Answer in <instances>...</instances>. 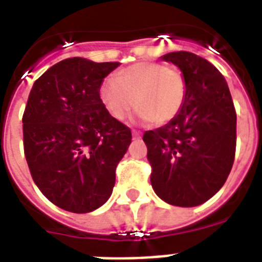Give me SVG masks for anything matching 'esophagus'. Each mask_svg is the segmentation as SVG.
<instances>
[{"label":"esophagus","mask_w":262,"mask_h":262,"mask_svg":"<svg viewBox=\"0 0 262 262\" xmlns=\"http://www.w3.org/2000/svg\"><path fill=\"white\" fill-rule=\"evenodd\" d=\"M132 135H133V138H135V140H138V138L141 137V133H140V132H137V130L132 132Z\"/></svg>","instance_id":"34e87169"}]
</instances>
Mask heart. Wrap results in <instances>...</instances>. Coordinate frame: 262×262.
<instances>
[{"label": "heart", "instance_id": "obj_1", "mask_svg": "<svg viewBox=\"0 0 262 262\" xmlns=\"http://www.w3.org/2000/svg\"><path fill=\"white\" fill-rule=\"evenodd\" d=\"M99 99L110 116L122 121L137 105L142 121L164 125L175 118L186 99L182 72L161 63L141 61L117 72L99 87Z\"/></svg>", "mask_w": 262, "mask_h": 262}]
</instances>
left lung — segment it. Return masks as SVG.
Returning <instances> with one entry per match:
<instances>
[{
    "instance_id": "1",
    "label": "left lung",
    "mask_w": 262,
    "mask_h": 262,
    "mask_svg": "<svg viewBox=\"0 0 262 262\" xmlns=\"http://www.w3.org/2000/svg\"><path fill=\"white\" fill-rule=\"evenodd\" d=\"M161 59L182 71L186 99L173 120L144 133L150 183L169 205L193 207L214 196L230 173L237 114L226 80L210 61L187 51Z\"/></svg>"
}]
</instances>
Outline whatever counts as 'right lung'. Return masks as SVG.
Instances as JSON below:
<instances>
[{"label": "right lung", "mask_w": 262, "mask_h": 262, "mask_svg": "<svg viewBox=\"0 0 262 262\" xmlns=\"http://www.w3.org/2000/svg\"><path fill=\"white\" fill-rule=\"evenodd\" d=\"M118 61L69 57L33 83L23 116L24 152L42 195L66 211L105 205L132 132L110 116L99 87Z\"/></svg>", "instance_id": "right-lung-1"}]
</instances>
